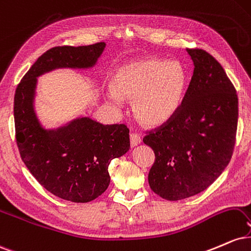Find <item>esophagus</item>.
<instances>
[{
	"label": "esophagus",
	"mask_w": 251,
	"mask_h": 251,
	"mask_svg": "<svg viewBox=\"0 0 251 251\" xmlns=\"http://www.w3.org/2000/svg\"><path fill=\"white\" fill-rule=\"evenodd\" d=\"M141 137H140V135H137V134H135V132H131L130 134V146L131 147H136V146H138V144L141 143Z\"/></svg>",
	"instance_id": "esophagus-1"
}]
</instances>
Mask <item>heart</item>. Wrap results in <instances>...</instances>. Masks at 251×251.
<instances>
[{
	"instance_id": "1",
	"label": "heart",
	"mask_w": 251,
	"mask_h": 251,
	"mask_svg": "<svg viewBox=\"0 0 251 251\" xmlns=\"http://www.w3.org/2000/svg\"><path fill=\"white\" fill-rule=\"evenodd\" d=\"M187 72L178 62L143 57L117 70L108 100L119 105L121 97L134 100L132 113L143 126L156 128L175 115L187 88Z\"/></svg>"
}]
</instances>
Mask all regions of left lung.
I'll return each instance as SVG.
<instances>
[{
	"label": "left lung",
	"instance_id": "8db88e82",
	"mask_svg": "<svg viewBox=\"0 0 251 251\" xmlns=\"http://www.w3.org/2000/svg\"><path fill=\"white\" fill-rule=\"evenodd\" d=\"M194 74L178 110L143 142L154 150L151 190L168 201L197 195L230 162L236 140L238 99L222 66L202 49H187Z\"/></svg>",
	"mask_w": 251,
	"mask_h": 251
}]
</instances>
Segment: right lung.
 Instances as JSON below:
<instances>
[{
	"label": "right lung",
	"mask_w": 251,
	"mask_h": 251,
	"mask_svg": "<svg viewBox=\"0 0 251 251\" xmlns=\"http://www.w3.org/2000/svg\"><path fill=\"white\" fill-rule=\"evenodd\" d=\"M105 48L104 42L82 47H55L37 58L17 85L14 97L16 143L31 175L44 189L66 201L87 203L107 190L108 167L130 148L125 125H102L77 117L46 129L35 111L37 77L55 69H89Z\"/></svg>",
	"instance_id": "1"
}]
</instances>
